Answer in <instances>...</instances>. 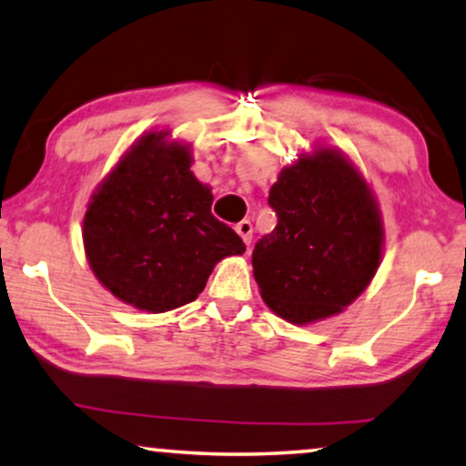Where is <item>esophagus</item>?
<instances>
[{"instance_id": "34e87169", "label": "esophagus", "mask_w": 466, "mask_h": 466, "mask_svg": "<svg viewBox=\"0 0 466 466\" xmlns=\"http://www.w3.org/2000/svg\"><path fill=\"white\" fill-rule=\"evenodd\" d=\"M234 230H236V234L240 236L245 245H251V238H253V226H251V221H248V219L238 221V224L234 226Z\"/></svg>"}]
</instances>
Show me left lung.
<instances>
[{
  "mask_svg": "<svg viewBox=\"0 0 466 466\" xmlns=\"http://www.w3.org/2000/svg\"><path fill=\"white\" fill-rule=\"evenodd\" d=\"M268 203L278 224L253 248L261 299L297 326L341 314L372 282L385 247L379 200L360 167L314 144L282 167Z\"/></svg>",
  "mask_w": 466,
  "mask_h": 466,
  "instance_id": "obj_1",
  "label": "left lung"
}]
</instances>
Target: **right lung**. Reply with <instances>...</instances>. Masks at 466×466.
I'll list each match as a JSON object with an SVG mask.
<instances>
[{
	"mask_svg": "<svg viewBox=\"0 0 466 466\" xmlns=\"http://www.w3.org/2000/svg\"><path fill=\"white\" fill-rule=\"evenodd\" d=\"M192 146L146 131L96 186L83 248L96 280L131 308L163 314L203 293L221 259L245 242L211 215V186L190 171Z\"/></svg>",
	"mask_w": 466,
	"mask_h": 466,
	"instance_id": "add662e5",
	"label": "right lung"
}]
</instances>
